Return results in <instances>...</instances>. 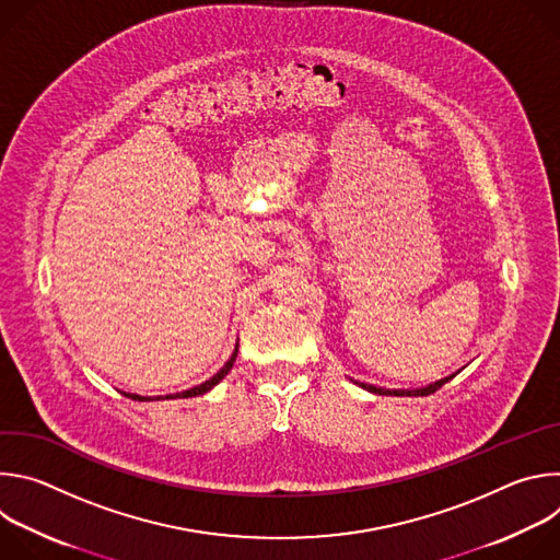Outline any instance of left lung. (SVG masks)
Listing matches in <instances>:
<instances>
[{"label":"left lung","instance_id":"1","mask_svg":"<svg viewBox=\"0 0 560 560\" xmlns=\"http://www.w3.org/2000/svg\"><path fill=\"white\" fill-rule=\"evenodd\" d=\"M450 378H454V374L452 376H445V378H441V381H436V383H432V385H428V387H417V389H387V387H376V385H372V383H363V381H357L363 389H368V392H374V394H389V396H428V394H434L439 387H443Z\"/></svg>","mask_w":560,"mask_h":560}]
</instances>
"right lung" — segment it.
I'll list each match as a JSON object with an SVG mask.
<instances>
[{
	"label": "right lung",
	"mask_w": 560,
	"mask_h": 560,
	"mask_svg": "<svg viewBox=\"0 0 560 560\" xmlns=\"http://www.w3.org/2000/svg\"><path fill=\"white\" fill-rule=\"evenodd\" d=\"M236 352H238V346L234 348V352H232V357L221 365V370L217 372V374H212L208 381H203V383H199V385H195V387H190V389H184V392H175V394H168V396H164V398H188V396H199V394H206L208 389H212L230 370H232V365H234V359H236ZM126 396H130V398H137V401H141L143 396H139V394H126Z\"/></svg>",
	"instance_id": "obj_1"
}]
</instances>
